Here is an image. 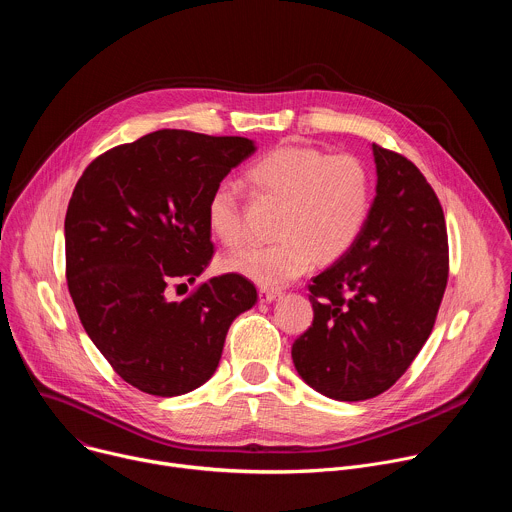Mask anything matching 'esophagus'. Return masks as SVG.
<instances>
[{
  "instance_id": "34e87169",
  "label": "esophagus",
  "mask_w": 512,
  "mask_h": 512,
  "mask_svg": "<svg viewBox=\"0 0 512 512\" xmlns=\"http://www.w3.org/2000/svg\"><path fill=\"white\" fill-rule=\"evenodd\" d=\"M279 296L277 289H269V287H259V300L261 302H273Z\"/></svg>"
}]
</instances>
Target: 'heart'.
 I'll return each mask as SVG.
<instances>
[{
  "label": "heart",
  "instance_id": "heart-1",
  "mask_svg": "<svg viewBox=\"0 0 512 512\" xmlns=\"http://www.w3.org/2000/svg\"><path fill=\"white\" fill-rule=\"evenodd\" d=\"M255 198L279 204L273 218V243L253 245L225 267L265 287L300 277L318 261L342 257L358 239L371 208V176L350 154L328 156L310 145H281L243 174ZM206 225L229 249L247 241L237 190L218 184L206 202Z\"/></svg>",
  "mask_w": 512,
  "mask_h": 512
}]
</instances>
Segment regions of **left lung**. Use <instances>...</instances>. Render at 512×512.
I'll use <instances>...</instances> for the list:
<instances>
[{
    "instance_id": "left-lung-1",
    "label": "left lung",
    "mask_w": 512,
    "mask_h": 512,
    "mask_svg": "<svg viewBox=\"0 0 512 512\" xmlns=\"http://www.w3.org/2000/svg\"><path fill=\"white\" fill-rule=\"evenodd\" d=\"M377 196L354 245L308 285L312 326L291 346L300 377L336 401L391 389L429 338L450 275L440 198L405 156L373 143Z\"/></svg>"
}]
</instances>
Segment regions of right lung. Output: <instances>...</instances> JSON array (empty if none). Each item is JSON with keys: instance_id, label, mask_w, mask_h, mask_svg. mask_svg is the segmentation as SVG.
Masks as SVG:
<instances>
[{"instance_id": "right-lung-1", "label": "right lung", "mask_w": 512, "mask_h": 512, "mask_svg": "<svg viewBox=\"0 0 512 512\" xmlns=\"http://www.w3.org/2000/svg\"><path fill=\"white\" fill-rule=\"evenodd\" d=\"M255 152L247 137L160 129L95 158L64 218L66 283L89 338L131 387L176 397L206 383L231 322L257 302L241 273L194 285L212 261L206 202Z\"/></svg>"}]
</instances>
